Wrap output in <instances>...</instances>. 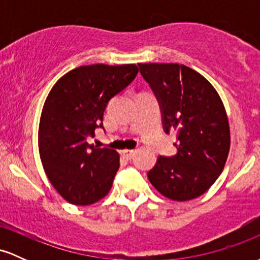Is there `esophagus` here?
I'll return each mask as SVG.
<instances>
[{"mask_svg": "<svg viewBox=\"0 0 260 260\" xmlns=\"http://www.w3.org/2000/svg\"><path fill=\"white\" fill-rule=\"evenodd\" d=\"M122 154H123V156L127 157V159H132V157L134 156V154H136V150L124 149V150H122Z\"/></svg>", "mask_w": 260, "mask_h": 260, "instance_id": "esophagus-1", "label": "esophagus"}]
</instances>
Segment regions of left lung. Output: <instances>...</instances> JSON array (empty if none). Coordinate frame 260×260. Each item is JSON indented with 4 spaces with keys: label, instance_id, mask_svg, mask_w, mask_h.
<instances>
[{
    "label": "left lung",
    "instance_id": "left-lung-1",
    "mask_svg": "<svg viewBox=\"0 0 260 260\" xmlns=\"http://www.w3.org/2000/svg\"><path fill=\"white\" fill-rule=\"evenodd\" d=\"M161 111L164 132L175 133L177 154L159 156L150 183L172 201H189L217 180L230 150L225 107L202 74L178 63H138Z\"/></svg>",
    "mask_w": 260,
    "mask_h": 260
}]
</instances>
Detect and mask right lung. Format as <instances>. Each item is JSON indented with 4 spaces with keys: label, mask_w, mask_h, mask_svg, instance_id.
<instances>
[{
    "label": "right lung",
    "mask_w": 260,
    "mask_h": 260,
    "mask_svg": "<svg viewBox=\"0 0 260 260\" xmlns=\"http://www.w3.org/2000/svg\"><path fill=\"white\" fill-rule=\"evenodd\" d=\"M137 73L136 64L82 66L59 78L46 98L39 124V153L50 182L71 204H92L111 189L120 155L89 145L86 138L104 128L109 101Z\"/></svg>",
    "instance_id": "obj_1"
}]
</instances>
